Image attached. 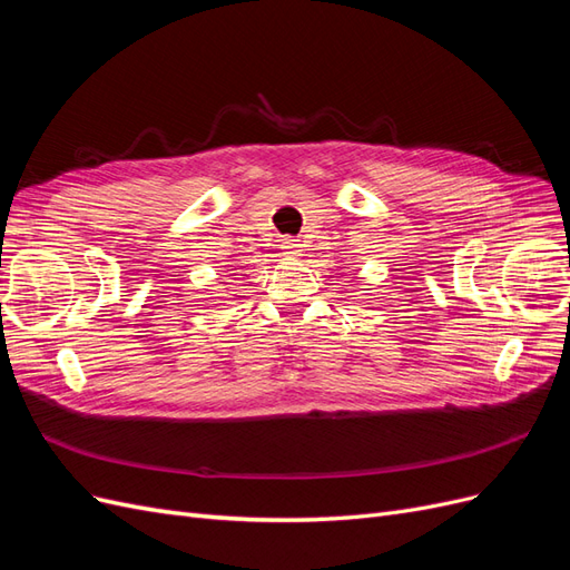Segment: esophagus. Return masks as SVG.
<instances>
[{
    "label": "esophagus",
    "mask_w": 570,
    "mask_h": 570,
    "mask_svg": "<svg viewBox=\"0 0 570 570\" xmlns=\"http://www.w3.org/2000/svg\"><path fill=\"white\" fill-rule=\"evenodd\" d=\"M281 254H283V256H287V258H297V256H302V245H299V239L285 237L283 243H281Z\"/></svg>",
    "instance_id": "1"
}]
</instances>
